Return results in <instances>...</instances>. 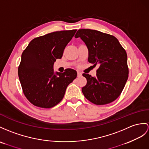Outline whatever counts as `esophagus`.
I'll return each mask as SVG.
<instances>
[{"instance_id": "obj_1", "label": "esophagus", "mask_w": 149, "mask_h": 149, "mask_svg": "<svg viewBox=\"0 0 149 149\" xmlns=\"http://www.w3.org/2000/svg\"><path fill=\"white\" fill-rule=\"evenodd\" d=\"M77 73H78V77H81V75H82L81 72H79V71H77Z\"/></svg>"}]
</instances>
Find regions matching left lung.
I'll return each mask as SVG.
<instances>
[{
  "label": "left lung",
  "mask_w": 149,
  "mask_h": 149,
  "mask_svg": "<svg viewBox=\"0 0 149 149\" xmlns=\"http://www.w3.org/2000/svg\"><path fill=\"white\" fill-rule=\"evenodd\" d=\"M75 38H80L88 49V61L99 64L96 77L83 73L86 85L83 95L96 105L113 102L120 95L128 78L127 54L115 37L97 30L81 29Z\"/></svg>",
  "instance_id": "obj_1"
}]
</instances>
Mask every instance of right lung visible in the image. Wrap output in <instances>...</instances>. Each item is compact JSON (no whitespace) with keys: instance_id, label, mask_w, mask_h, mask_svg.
<instances>
[{"instance_id":"add662e5","label":"right lung","mask_w":149,"mask_h":149,"mask_svg":"<svg viewBox=\"0 0 149 149\" xmlns=\"http://www.w3.org/2000/svg\"><path fill=\"white\" fill-rule=\"evenodd\" d=\"M77 30L50 33L33 39L22 53L18 76L23 93L34 106L51 108L63 99L67 86L77 72L66 69L54 71V64L63 56L64 50Z\"/></svg>"}]
</instances>
